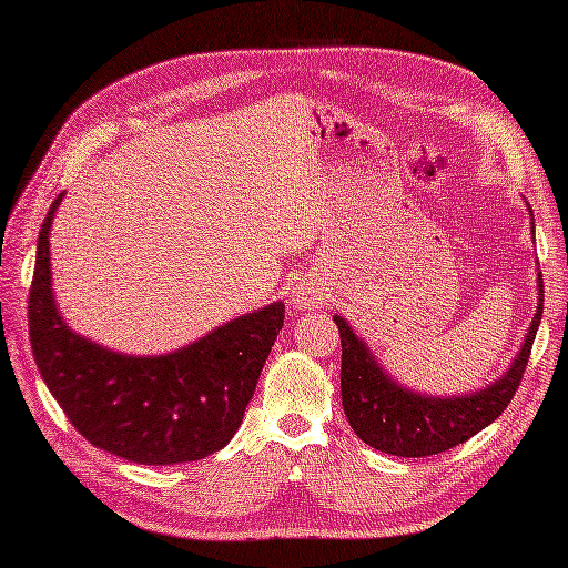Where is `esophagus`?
Masks as SVG:
<instances>
[{"label":"esophagus","mask_w":568,"mask_h":568,"mask_svg":"<svg viewBox=\"0 0 568 568\" xmlns=\"http://www.w3.org/2000/svg\"><path fill=\"white\" fill-rule=\"evenodd\" d=\"M324 303V291L322 285L315 281H300L293 287V305L300 310H312V307H320Z\"/></svg>","instance_id":"esophagus-1"}]
</instances>
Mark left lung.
<instances>
[{
  "instance_id": "obj_1",
  "label": "left lung",
  "mask_w": 568,
  "mask_h": 568,
  "mask_svg": "<svg viewBox=\"0 0 568 568\" xmlns=\"http://www.w3.org/2000/svg\"><path fill=\"white\" fill-rule=\"evenodd\" d=\"M541 310H545V285L539 273L537 315L510 371L486 390L462 397H427L400 388L385 376L352 327L342 317H334L342 336V405L356 437L378 452L415 458L449 452L486 429L503 415L520 388Z\"/></svg>"
}]
</instances>
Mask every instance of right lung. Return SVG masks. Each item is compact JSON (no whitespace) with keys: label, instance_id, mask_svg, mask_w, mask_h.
<instances>
[{"label":"right lung","instance_id":"right-lung-1","mask_svg":"<svg viewBox=\"0 0 568 568\" xmlns=\"http://www.w3.org/2000/svg\"><path fill=\"white\" fill-rule=\"evenodd\" d=\"M60 200L41 224L29 291L31 348L48 390L84 439L126 462L168 466L222 449L283 329V303L226 322L168 356L106 352L72 334L53 303L48 232Z\"/></svg>","mask_w":568,"mask_h":568}]
</instances>
